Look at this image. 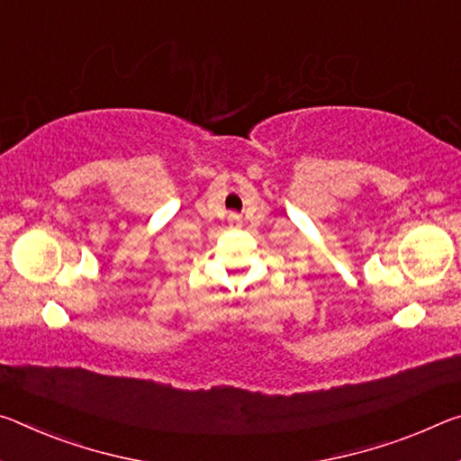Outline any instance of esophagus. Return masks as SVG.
Instances as JSON below:
<instances>
[{"label": "esophagus", "mask_w": 461, "mask_h": 461, "mask_svg": "<svg viewBox=\"0 0 461 461\" xmlns=\"http://www.w3.org/2000/svg\"><path fill=\"white\" fill-rule=\"evenodd\" d=\"M240 216L239 214H230V222H239Z\"/></svg>", "instance_id": "obj_1"}]
</instances>
